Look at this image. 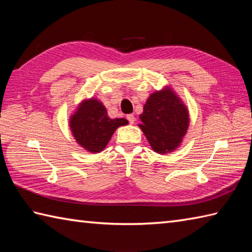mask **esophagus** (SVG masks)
Listing matches in <instances>:
<instances>
[{
  "label": "esophagus",
  "instance_id": "obj_1",
  "mask_svg": "<svg viewBox=\"0 0 252 252\" xmlns=\"http://www.w3.org/2000/svg\"><path fill=\"white\" fill-rule=\"evenodd\" d=\"M126 119L129 120V122L131 123V125H133V123L135 122V117H134V115H133V114L127 115V116H126Z\"/></svg>",
  "mask_w": 252,
  "mask_h": 252
}]
</instances>
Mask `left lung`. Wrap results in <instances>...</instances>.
I'll return each instance as SVG.
<instances>
[{
    "label": "left lung",
    "mask_w": 252,
    "mask_h": 252,
    "mask_svg": "<svg viewBox=\"0 0 252 252\" xmlns=\"http://www.w3.org/2000/svg\"><path fill=\"white\" fill-rule=\"evenodd\" d=\"M140 119L141 130L158 154L172 153L180 147L189 126V109L169 87L149 95Z\"/></svg>",
    "instance_id": "obj_1"
}]
</instances>
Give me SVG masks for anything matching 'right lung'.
<instances>
[{
    "label": "right lung",
    "mask_w": 252,
    "mask_h": 252,
    "mask_svg": "<svg viewBox=\"0 0 252 252\" xmlns=\"http://www.w3.org/2000/svg\"><path fill=\"white\" fill-rule=\"evenodd\" d=\"M129 121L123 118L110 119L105 106L97 98L84 99L69 120L74 140L89 153H100L119 126Z\"/></svg>",
    "instance_id": "add662e5"
}]
</instances>
